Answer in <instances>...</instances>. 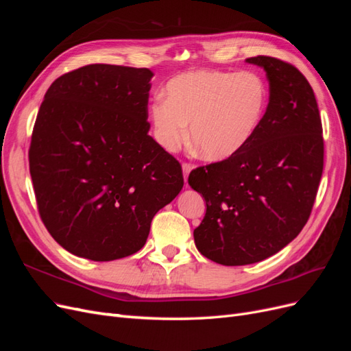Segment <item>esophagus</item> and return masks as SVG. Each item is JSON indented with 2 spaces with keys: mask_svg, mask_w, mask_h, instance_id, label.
I'll list each match as a JSON object with an SVG mask.
<instances>
[{
  "mask_svg": "<svg viewBox=\"0 0 351 351\" xmlns=\"http://www.w3.org/2000/svg\"><path fill=\"white\" fill-rule=\"evenodd\" d=\"M183 174H184V180L187 182V177H189V173L192 171V168H193V165L192 164H189V162H183Z\"/></svg>",
  "mask_w": 351,
  "mask_h": 351,
  "instance_id": "esophagus-1",
  "label": "esophagus"
}]
</instances>
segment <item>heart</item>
I'll use <instances>...</instances> for the list:
<instances>
[{
	"label": "heart",
	"mask_w": 351,
	"mask_h": 351,
	"mask_svg": "<svg viewBox=\"0 0 351 351\" xmlns=\"http://www.w3.org/2000/svg\"><path fill=\"white\" fill-rule=\"evenodd\" d=\"M268 104L267 83L254 71L195 70L167 83L165 99L151 105L155 137L174 151L190 139L196 152L221 161L240 152L256 133Z\"/></svg>",
	"instance_id": "obj_1"
}]
</instances>
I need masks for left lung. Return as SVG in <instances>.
Segmentation results:
<instances>
[{"instance_id":"left-lung-1","label":"left lung","mask_w":351,"mask_h":351,"mask_svg":"<svg viewBox=\"0 0 351 351\" xmlns=\"http://www.w3.org/2000/svg\"><path fill=\"white\" fill-rule=\"evenodd\" d=\"M269 80V104L249 143L224 161L195 168L189 184L206 200L195 228L205 258L227 267L267 259L306 226L324 171L319 108L293 64L250 57Z\"/></svg>"}]
</instances>
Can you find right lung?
<instances>
[{"instance_id": "obj_1", "label": "right lung", "mask_w": 351, "mask_h": 351, "mask_svg": "<svg viewBox=\"0 0 351 351\" xmlns=\"http://www.w3.org/2000/svg\"><path fill=\"white\" fill-rule=\"evenodd\" d=\"M149 69L89 64L51 84L32 132L39 217L67 252L97 262L143 247L156 212L184 184L149 132Z\"/></svg>"}]
</instances>
